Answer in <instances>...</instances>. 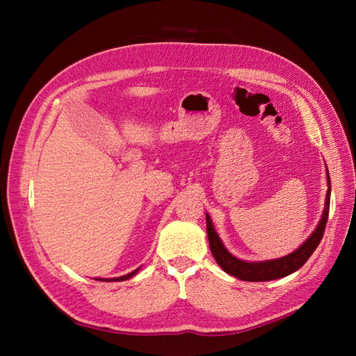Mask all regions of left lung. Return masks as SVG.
Segmentation results:
<instances>
[{"instance_id":"left-lung-1","label":"left lung","mask_w":356,"mask_h":356,"mask_svg":"<svg viewBox=\"0 0 356 356\" xmlns=\"http://www.w3.org/2000/svg\"><path fill=\"white\" fill-rule=\"evenodd\" d=\"M327 186L328 188H327L324 211H322L321 220L315 227V230L312 232L309 238L301 243L296 251H293L288 255H284L281 258H273V260L245 261L230 254L227 251V248L224 246L222 241L220 239L218 233L215 232L209 213H207V232H208V239H209V248L215 261L218 263V266L225 273L238 277L241 281H248V282L275 281V279H281L297 272L298 268L309 260L310 255L314 254V251L316 250V246L322 239V236H324L325 224H327L328 212H330V196H331V181H330L328 169H327Z\"/></svg>"}]
</instances>
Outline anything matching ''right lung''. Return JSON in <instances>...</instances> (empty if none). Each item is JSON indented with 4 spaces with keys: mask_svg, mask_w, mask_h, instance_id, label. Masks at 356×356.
<instances>
[{
    "mask_svg": "<svg viewBox=\"0 0 356 356\" xmlns=\"http://www.w3.org/2000/svg\"><path fill=\"white\" fill-rule=\"evenodd\" d=\"M139 268L141 267H138L136 270H134V272H131V273H127V275H123V276H118V277H95L96 281H102V282H117V281H127V279H131V277H134L138 272H139Z\"/></svg>",
    "mask_w": 356,
    "mask_h": 356,
    "instance_id": "add662e5",
    "label": "right lung"
}]
</instances>
